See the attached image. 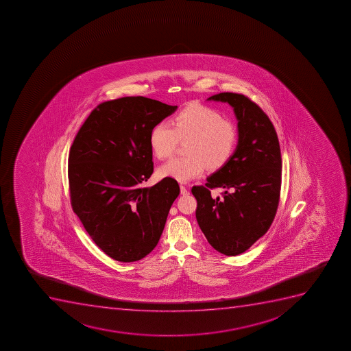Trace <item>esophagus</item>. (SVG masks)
Returning <instances> with one entry per match:
<instances>
[{
	"label": "esophagus",
	"mask_w": 351,
	"mask_h": 351,
	"mask_svg": "<svg viewBox=\"0 0 351 351\" xmlns=\"http://www.w3.org/2000/svg\"><path fill=\"white\" fill-rule=\"evenodd\" d=\"M180 189H181L182 195H188L189 193H190V191H189V189L186 188V186H184V185H181V186H180Z\"/></svg>",
	"instance_id": "esophagus-1"
}]
</instances>
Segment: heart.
Returning a JSON list of instances; mask_svg holds the SVG:
<instances>
[{"label":"heart","instance_id":"obj_1","mask_svg":"<svg viewBox=\"0 0 351 351\" xmlns=\"http://www.w3.org/2000/svg\"><path fill=\"white\" fill-rule=\"evenodd\" d=\"M170 122L156 123L149 132V143L158 159L171 156L178 138H188V156L170 160L160 168L162 178L190 182L202 176L207 166L221 169L236 151L237 130L232 123L223 120L222 115L205 105L190 104Z\"/></svg>","mask_w":351,"mask_h":351}]
</instances>
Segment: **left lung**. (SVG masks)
<instances>
[{
  "label": "left lung",
  "instance_id": "obj_1",
  "mask_svg": "<svg viewBox=\"0 0 351 351\" xmlns=\"http://www.w3.org/2000/svg\"><path fill=\"white\" fill-rule=\"evenodd\" d=\"M233 108L238 143L226 166L193 186L195 217L206 239L219 253L236 256L267 233L277 213L281 186V154L277 132L267 115L250 98L222 93L207 98ZM222 187L223 198L208 190Z\"/></svg>",
  "mask_w": 351,
  "mask_h": 351
}]
</instances>
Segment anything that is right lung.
<instances>
[{
	"label": "right lung",
	"instance_id": "obj_1",
	"mask_svg": "<svg viewBox=\"0 0 351 351\" xmlns=\"http://www.w3.org/2000/svg\"><path fill=\"white\" fill-rule=\"evenodd\" d=\"M178 106L142 97L98 105L71 146V204L88 234L106 255L135 262L159 241L180 195L173 178L143 188L153 173L149 132Z\"/></svg>",
	"mask_w": 351,
	"mask_h": 351
}]
</instances>
